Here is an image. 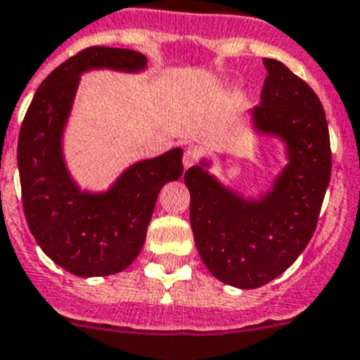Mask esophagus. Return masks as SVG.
<instances>
[{"label":"esophagus","mask_w":360,"mask_h":360,"mask_svg":"<svg viewBox=\"0 0 360 360\" xmlns=\"http://www.w3.org/2000/svg\"><path fill=\"white\" fill-rule=\"evenodd\" d=\"M195 162H198V154H195L193 150L188 148V150H186V152H184V155H183V167H184V170H186V168H190V167H193Z\"/></svg>","instance_id":"34e87169"}]
</instances>
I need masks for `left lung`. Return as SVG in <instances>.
Listing matches in <instances>:
<instances>
[{
  "mask_svg": "<svg viewBox=\"0 0 360 360\" xmlns=\"http://www.w3.org/2000/svg\"><path fill=\"white\" fill-rule=\"evenodd\" d=\"M262 61L268 76L261 105L250 112L252 130L279 139L286 155L270 190L245 198L212 176L205 158L184 174L199 255L215 279L240 290L264 286L304 252L331 176L330 134L317 94L277 59Z\"/></svg>",
  "mask_w": 360,
  "mask_h": 360,
  "instance_id": "obj_1",
  "label": "left lung"
}]
</instances>
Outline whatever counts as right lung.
Instances as JSON below:
<instances>
[{
	"instance_id": "right-lung-1",
	"label": "right lung",
	"mask_w": 360,
	"mask_h": 360,
	"mask_svg": "<svg viewBox=\"0 0 360 360\" xmlns=\"http://www.w3.org/2000/svg\"><path fill=\"white\" fill-rule=\"evenodd\" d=\"M136 50L90 46L59 65L30 103L18 141L23 210L41 250L77 277L123 271L139 255L161 188L183 174V150L134 162L103 192L83 190L65 161L63 136L81 76L90 70L137 74Z\"/></svg>"
}]
</instances>
